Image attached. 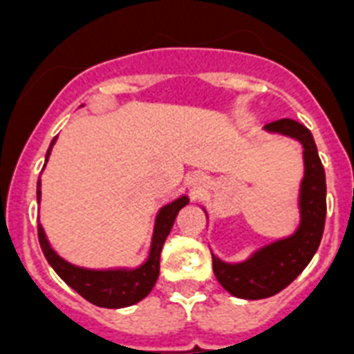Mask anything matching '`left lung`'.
<instances>
[{"label":"left lung","mask_w":354,"mask_h":354,"mask_svg":"<svg viewBox=\"0 0 354 354\" xmlns=\"http://www.w3.org/2000/svg\"><path fill=\"white\" fill-rule=\"evenodd\" d=\"M264 130L296 139L303 147L305 174L297 198L299 226L292 235L264 244L241 263H226L211 252L216 281L241 299H264L290 285L318 250L327 213L325 171L310 130L294 119L268 122Z\"/></svg>","instance_id":"obj_1"}]
</instances>
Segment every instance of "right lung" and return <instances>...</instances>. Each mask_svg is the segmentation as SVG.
<instances>
[{
	"mask_svg": "<svg viewBox=\"0 0 354 354\" xmlns=\"http://www.w3.org/2000/svg\"><path fill=\"white\" fill-rule=\"evenodd\" d=\"M57 138L53 139L46 154V163L51 156L53 145ZM46 167V165H44ZM41 182L38 180L36 185V200L40 204L41 198ZM189 204V198L183 194L180 198L172 200L171 204H165L158 211L154 222V232H152V241H150L149 257L138 268H108V270H93L82 268L77 264L68 263L51 248L47 241L46 232L41 224H38V241L47 263L51 264L53 270L60 275V279L73 288L77 294L84 297L86 301L93 303L97 307L104 308H122L136 305L141 299L149 296L152 286L158 281L160 275V255L163 242L167 235L171 233L172 224L176 221L178 213L182 207Z\"/></svg>",
	"mask_w": 354,
	"mask_h": 354,
	"instance_id": "right-lung-1",
	"label": "right lung"
}]
</instances>
